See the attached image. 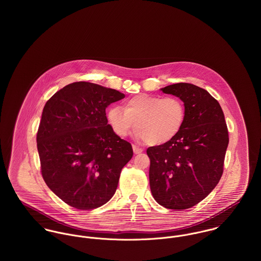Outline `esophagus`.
<instances>
[{"instance_id": "34e87169", "label": "esophagus", "mask_w": 261, "mask_h": 261, "mask_svg": "<svg viewBox=\"0 0 261 261\" xmlns=\"http://www.w3.org/2000/svg\"><path fill=\"white\" fill-rule=\"evenodd\" d=\"M133 149H134V152H135V153H141V152L143 151L142 148H140V147H138V146H136V145H133Z\"/></svg>"}]
</instances>
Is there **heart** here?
<instances>
[{"mask_svg":"<svg viewBox=\"0 0 261 261\" xmlns=\"http://www.w3.org/2000/svg\"><path fill=\"white\" fill-rule=\"evenodd\" d=\"M107 118L117 137H126L135 122L136 137L145 140L148 145L158 146L170 142L179 134L185 122L186 108L177 96L142 93L127 98L123 110L111 107Z\"/></svg>","mask_w":261,"mask_h":261,"instance_id":"b5f03b06","label":"heart"}]
</instances>
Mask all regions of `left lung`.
<instances>
[{"instance_id":"1","label":"left lung","mask_w":261,"mask_h":261,"mask_svg":"<svg viewBox=\"0 0 261 261\" xmlns=\"http://www.w3.org/2000/svg\"><path fill=\"white\" fill-rule=\"evenodd\" d=\"M183 100L185 122L170 142L149 147V187L165 208L185 210L205 199L223 174L229 143L219 102L205 89L191 83L162 88Z\"/></svg>"}]
</instances>
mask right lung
<instances>
[{"instance_id": "1", "label": "right lung", "mask_w": 261, "mask_h": 261, "mask_svg": "<svg viewBox=\"0 0 261 261\" xmlns=\"http://www.w3.org/2000/svg\"><path fill=\"white\" fill-rule=\"evenodd\" d=\"M123 97L115 89L79 81L58 90L43 109L36 138L41 174L71 207L91 210L109 202L133 158L132 145L112 132L106 113Z\"/></svg>"}]
</instances>
